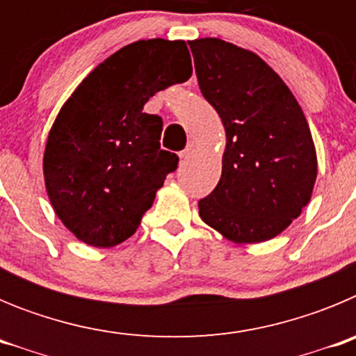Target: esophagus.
<instances>
[{"instance_id": "obj_1", "label": "esophagus", "mask_w": 356, "mask_h": 356, "mask_svg": "<svg viewBox=\"0 0 356 356\" xmlns=\"http://www.w3.org/2000/svg\"><path fill=\"white\" fill-rule=\"evenodd\" d=\"M193 153H194V144H188V146L185 147V149L180 153V159L181 160H187L188 156L193 155Z\"/></svg>"}]
</instances>
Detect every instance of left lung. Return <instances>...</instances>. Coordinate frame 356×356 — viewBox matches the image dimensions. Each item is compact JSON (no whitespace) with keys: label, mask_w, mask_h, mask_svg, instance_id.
I'll list each match as a JSON object with an SVG mask.
<instances>
[{"label":"left lung","mask_w":356,"mask_h":356,"mask_svg":"<svg viewBox=\"0 0 356 356\" xmlns=\"http://www.w3.org/2000/svg\"><path fill=\"white\" fill-rule=\"evenodd\" d=\"M188 46L201 92L226 131L221 180L197 203L200 217L235 244L269 241L312 197L317 155L307 118L257 53L216 37Z\"/></svg>","instance_id":"1"}]
</instances>
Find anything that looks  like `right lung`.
I'll use <instances>...</instances> for the list:
<instances>
[{"label":"right lung","mask_w":356,"mask_h":356,"mask_svg":"<svg viewBox=\"0 0 356 356\" xmlns=\"http://www.w3.org/2000/svg\"><path fill=\"white\" fill-rule=\"evenodd\" d=\"M193 74L184 40L128 44L94 67L62 105L44 147L46 193L78 241L114 248L137 232L178 156L160 149L159 90Z\"/></svg>","instance_id":"obj_1"}]
</instances>
